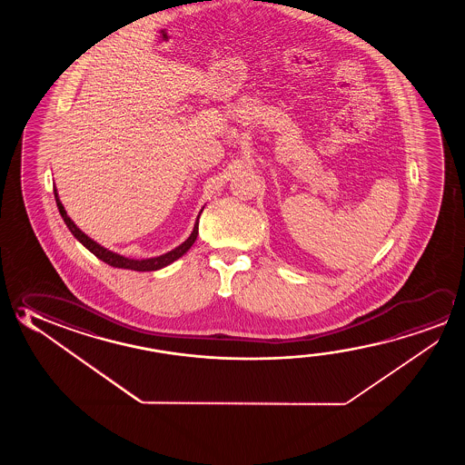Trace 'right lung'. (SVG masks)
<instances>
[{"mask_svg":"<svg viewBox=\"0 0 465 465\" xmlns=\"http://www.w3.org/2000/svg\"><path fill=\"white\" fill-rule=\"evenodd\" d=\"M54 199H56L58 211L62 213L63 221H64V223L68 225V229L71 230V233L76 236L77 240H79L81 243L84 244L85 248H87L92 254H95L97 258L102 259L104 262H107L110 266L122 267V269H131V271H139V272H144V271H157V269L168 266L170 262H173L176 259L182 258L184 252H188L191 246H193V243L196 242V238H198L199 219L196 221V223H194V230H193V233H191L190 238H188L184 243L180 244L178 248H175L173 252H167V254H162V256H157V258L141 259V261H137V259L124 258V256L114 254V252H108L105 248H102L100 244L95 243L94 240H91L89 236L84 235L81 230L77 229L76 225H74V222L69 219L68 213H66L64 207H63L62 203H60L58 194H56V190H54Z\"/></svg>","mask_w":465,"mask_h":465,"instance_id":"right-lung-1","label":"right lung"}]
</instances>
